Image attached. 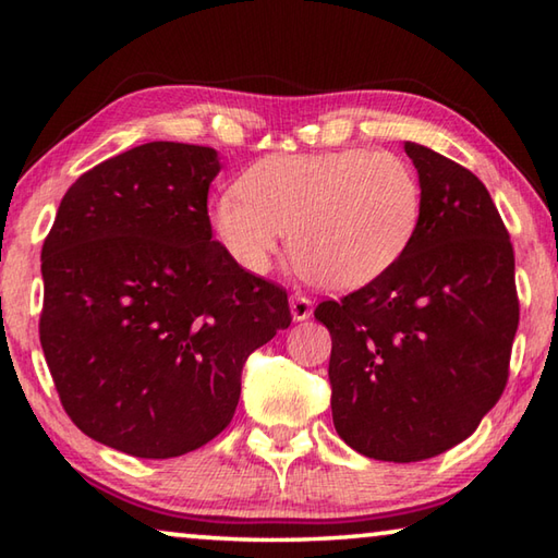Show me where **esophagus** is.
Masks as SVG:
<instances>
[{
  "instance_id": "obj_1",
  "label": "esophagus",
  "mask_w": 558,
  "mask_h": 558,
  "mask_svg": "<svg viewBox=\"0 0 558 558\" xmlns=\"http://www.w3.org/2000/svg\"><path fill=\"white\" fill-rule=\"evenodd\" d=\"M290 313L295 319H307L313 315V300L302 295V292H295V295L290 298Z\"/></svg>"
}]
</instances>
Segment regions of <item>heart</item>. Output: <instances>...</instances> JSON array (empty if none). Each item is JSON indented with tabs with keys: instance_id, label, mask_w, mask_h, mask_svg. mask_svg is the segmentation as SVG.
<instances>
[{
	"instance_id": "b5f03b06",
	"label": "heart",
	"mask_w": 558,
	"mask_h": 558,
	"mask_svg": "<svg viewBox=\"0 0 558 558\" xmlns=\"http://www.w3.org/2000/svg\"><path fill=\"white\" fill-rule=\"evenodd\" d=\"M421 216L415 169L364 147L266 157L211 206L216 235L243 268L266 270L288 233L292 266L329 290L362 288L391 270Z\"/></svg>"
}]
</instances>
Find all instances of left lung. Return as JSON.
I'll return each mask as SVG.
<instances>
[{
  "instance_id": "1",
  "label": "left lung",
  "mask_w": 558,
  "mask_h": 558,
  "mask_svg": "<svg viewBox=\"0 0 558 558\" xmlns=\"http://www.w3.org/2000/svg\"><path fill=\"white\" fill-rule=\"evenodd\" d=\"M423 216L403 258L315 317L332 335L335 428L349 448L418 462L472 436L502 396L519 325L514 248L480 179L405 143Z\"/></svg>"
}]
</instances>
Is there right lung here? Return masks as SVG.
Returning a JSON list of instances; mask_svg holds the SVG:
<instances>
[{
    "instance_id": "right-lung-1",
    "label": "right lung",
    "mask_w": 558,
    "mask_h": 558,
    "mask_svg": "<svg viewBox=\"0 0 558 558\" xmlns=\"http://www.w3.org/2000/svg\"><path fill=\"white\" fill-rule=\"evenodd\" d=\"M216 149L147 143L71 184L41 248V349L63 411L135 458L229 426L253 349L292 323L288 292L211 239Z\"/></svg>"
}]
</instances>
